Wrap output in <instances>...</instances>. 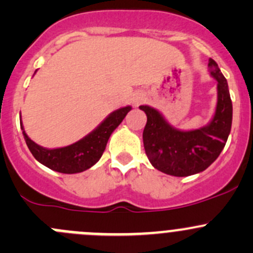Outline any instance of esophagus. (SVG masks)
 Instances as JSON below:
<instances>
[{
	"label": "esophagus",
	"mask_w": 253,
	"mask_h": 253,
	"mask_svg": "<svg viewBox=\"0 0 253 253\" xmlns=\"http://www.w3.org/2000/svg\"><path fill=\"white\" fill-rule=\"evenodd\" d=\"M132 100H133V104L136 106L141 105L143 101L145 100V94L144 93H141V91H138V93H134L133 94V98H132Z\"/></svg>",
	"instance_id": "34e87169"
}]
</instances>
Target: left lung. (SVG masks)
Masks as SVG:
<instances>
[{
	"mask_svg": "<svg viewBox=\"0 0 253 253\" xmlns=\"http://www.w3.org/2000/svg\"><path fill=\"white\" fill-rule=\"evenodd\" d=\"M209 73L216 81L215 112L206 126L183 131L170 125L157 109L141 105L147 115L143 144L150 164L164 174L185 177L205 171L225 147L233 122L228 82L209 58Z\"/></svg>",
	"mask_w": 253,
	"mask_h": 253,
	"instance_id": "8db88e82",
	"label": "left lung"
}]
</instances>
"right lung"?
I'll return each instance as SVG.
<instances>
[{"label": "right lung", "mask_w": 253, "mask_h": 253, "mask_svg": "<svg viewBox=\"0 0 253 253\" xmlns=\"http://www.w3.org/2000/svg\"><path fill=\"white\" fill-rule=\"evenodd\" d=\"M131 110L132 106L128 105L112 111L90 133L73 144L61 148H45L32 141L25 133L22 117H20V128L28 148L38 162L53 171L62 172V174H78L85 171L99 162L111 133Z\"/></svg>", "instance_id": "obj_1"}]
</instances>
